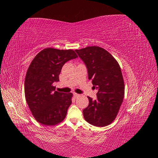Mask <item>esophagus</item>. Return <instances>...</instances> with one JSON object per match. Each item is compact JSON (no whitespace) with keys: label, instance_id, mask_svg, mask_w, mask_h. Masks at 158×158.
Instances as JSON below:
<instances>
[{"label":"esophagus","instance_id":"34e87169","mask_svg":"<svg viewBox=\"0 0 158 158\" xmlns=\"http://www.w3.org/2000/svg\"><path fill=\"white\" fill-rule=\"evenodd\" d=\"M73 96L75 98H77V97H79L80 96V94H78L77 93H73Z\"/></svg>","mask_w":158,"mask_h":158}]
</instances>
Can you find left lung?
I'll use <instances>...</instances> for the list:
<instances>
[{
	"label": "left lung",
	"instance_id": "obj_1",
	"mask_svg": "<svg viewBox=\"0 0 158 158\" xmlns=\"http://www.w3.org/2000/svg\"><path fill=\"white\" fill-rule=\"evenodd\" d=\"M88 69V79L98 89L97 98L89 99V105L83 109L86 122L98 127L111 123L118 114L124 97V81L117 60L110 53L97 46L76 49Z\"/></svg>",
	"mask_w": 158,
	"mask_h": 158
}]
</instances>
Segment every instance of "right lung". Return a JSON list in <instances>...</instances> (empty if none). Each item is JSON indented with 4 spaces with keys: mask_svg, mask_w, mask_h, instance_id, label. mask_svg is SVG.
Listing matches in <instances>:
<instances>
[{
    "mask_svg": "<svg viewBox=\"0 0 158 158\" xmlns=\"http://www.w3.org/2000/svg\"><path fill=\"white\" fill-rule=\"evenodd\" d=\"M73 49L48 48L36 55L26 73V100L35 119L46 126H55L64 119L72 103L73 94L55 91L63 65L77 58Z\"/></svg>",
    "mask_w": 158,
    "mask_h": 158,
    "instance_id": "obj_1",
    "label": "right lung"
}]
</instances>
